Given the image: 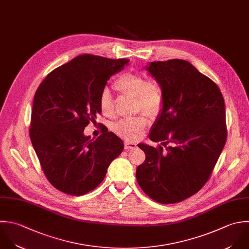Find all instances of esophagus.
Returning a JSON list of instances; mask_svg holds the SVG:
<instances>
[{"mask_svg": "<svg viewBox=\"0 0 249 249\" xmlns=\"http://www.w3.org/2000/svg\"><path fill=\"white\" fill-rule=\"evenodd\" d=\"M135 147H137V144L134 143V142H128V141H126V142H124V148L127 149V150L133 149V148H135Z\"/></svg>", "mask_w": 249, "mask_h": 249, "instance_id": "esophagus-1", "label": "esophagus"}]
</instances>
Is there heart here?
Instances as JSON below:
<instances>
[{"instance_id":"b5f03b06","label":"heart","mask_w":249,"mask_h":249,"mask_svg":"<svg viewBox=\"0 0 249 249\" xmlns=\"http://www.w3.org/2000/svg\"><path fill=\"white\" fill-rule=\"evenodd\" d=\"M113 87L121 94L135 98L137 111L141 110L146 115L154 116L162 109L163 94L160 86L154 81L146 80L142 74L125 72L118 76L114 81ZM99 106L105 116L112 117L114 115L112 101L107 90H104L101 93ZM147 124L146 117L139 115L118 121L113 130L118 136L126 140L135 141L141 137Z\"/></svg>"}]
</instances>
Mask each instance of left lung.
Segmentation results:
<instances>
[{
  "label": "left lung",
  "instance_id": "1",
  "mask_svg": "<svg viewBox=\"0 0 249 249\" xmlns=\"http://www.w3.org/2000/svg\"><path fill=\"white\" fill-rule=\"evenodd\" d=\"M162 89L163 107L137 168L139 185L161 204L179 203L210 178L227 139L225 104L218 86L188 61L151 62L145 68Z\"/></svg>",
  "mask_w": 249,
  "mask_h": 249
}]
</instances>
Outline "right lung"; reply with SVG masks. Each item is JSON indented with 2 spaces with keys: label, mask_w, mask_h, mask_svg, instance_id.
<instances>
[{
  "label": "right lung",
  "mask_w": 249,
  "mask_h": 249,
  "mask_svg": "<svg viewBox=\"0 0 249 249\" xmlns=\"http://www.w3.org/2000/svg\"><path fill=\"white\" fill-rule=\"evenodd\" d=\"M128 63L79 55L53 70L36 89L30 139L46 178L59 191L71 196L92 191L123 151L121 139L105 125L96 140L83 131L102 112L99 99L107 80Z\"/></svg>",
  "instance_id": "right-lung-1"
}]
</instances>
